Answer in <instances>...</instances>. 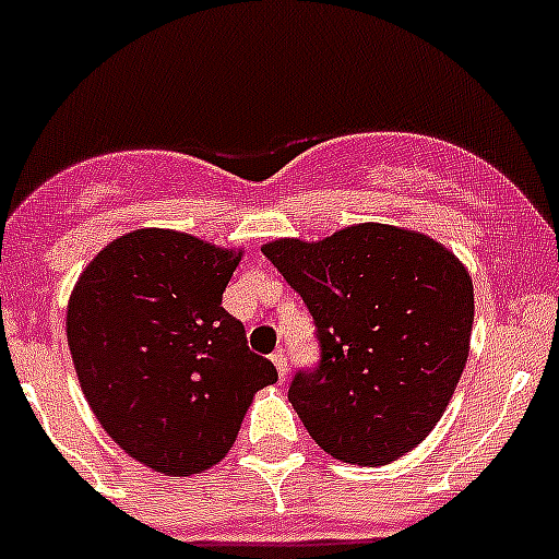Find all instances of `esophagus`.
<instances>
[{
  "label": "esophagus",
  "instance_id": "34e87169",
  "mask_svg": "<svg viewBox=\"0 0 559 559\" xmlns=\"http://www.w3.org/2000/svg\"><path fill=\"white\" fill-rule=\"evenodd\" d=\"M270 360H273L275 369H278V379H281V382H286V377H289V366H286V355L278 349V353L270 355Z\"/></svg>",
  "mask_w": 559,
  "mask_h": 559
}]
</instances>
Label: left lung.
Returning <instances> with one entry per match:
<instances>
[{"mask_svg":"<svg viewBox=\"0 0 559 559\" xmlns=\"http://www.w3.org/2000/svg\"><path fill=\"white\" fill-rule=\"evenodd\" d=\"M262 254L312 316L318 364L299 369L289 401L310 438L364 467L421 443L449 406L469 355L472 278L449 249L392 225H353Z\"/></svg>","mask_w":559,"mask_h":559,"instance_id":"1","label":"left lung"}]
</instances>
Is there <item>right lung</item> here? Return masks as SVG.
Instances as JSON below:
<instances>
[{
    "instance_id": "1",
    "label": "right lung",
    "mask_w": 559,
    "mask_h": 559,
    "mask_svg": "<svg viewBox=\"0 0 559 559\" xmlns=\"http://www.w3.org/2000/svg\"><path fill=\"white\" fill-rule=\"evenodd\" d=\"M241 251L145 228L108 243L71 294L69 347L103 429L171 477L230 451L257 390L278 371L223 308Z\"/></svg>"
}]
</instances>
